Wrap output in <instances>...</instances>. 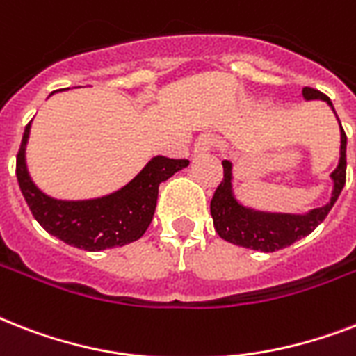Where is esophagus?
Returning <instances> with one entry per match:
<instances>
[{
  "label": "esophagus",
  "instance_id": "1",
  "mask_svg": "<svg viewBox=\"0 0 356 356\" xmlns=\"http://www.w3.org/2000/svg\"><path fill=\"white\" fill-rule=\"evenodd\" d=\"M214 145H216V138L212 134H201L194 144V156L209 155L214 149Z\"/></svg>",
  "mask_w": 356,
  "mask_h": 356
}]
</instances>
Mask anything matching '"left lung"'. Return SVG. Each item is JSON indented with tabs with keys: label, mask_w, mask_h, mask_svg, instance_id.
Segmentation results:
<instances>
[{
	"label": "left lung",
	"mask_w": 356,
	"mask_h": 356,
	"mask_svg": "<svg viewBox=\"0 0 356 356\" xmlns=\"http://www.w3.org/2000/svg\"><path fill=\"white\" fill-rule=\"evenodd\" d=\"M301 94H303L305 102H314V99L325 102L337 116V111L325 94H321L320 90H314V88H309V86H305ZM338 125H340V159H338V166L334 168V172L329 175L332 181L331 200L327 201L323 207L312 209V211L303 212V214L260 211L257 207L243 203L234 190L233 162L223 161V181L218 186L216 194L211 201L212 222H214V229L220 234V238L234 243V245L271 253V251L288 248L301 238L309 236L331 212L332 205L337 203L338 195L346 184L348 136L343 133L340 120H338Z\"/></svg>",
	"instance_id": "obj_1"
}]
</instances>
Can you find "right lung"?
<instances>
[{
  "label": "right lung",
  "instance_id": "obj_1",
  "mask_svg": "<svg viewBox=\"0 0 356 356\" xmlns=\"http://www.w3.org/2000/svg\"><path fill=\"white\" fill-rule=\"evenodd\" d=\"M55 94V92H51ZM49 94V96H51ZM31 120L16 156V179L33 216L51 236L85 251L122 248L138 240L155 214L159 184L188 166V161L151 156L122 188L90 200H58L38 188L25 161Z\"/></svg>",
  "mask_w": 356,
  "mask_h": 356
}]
</instances>
